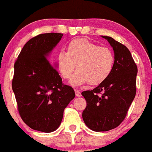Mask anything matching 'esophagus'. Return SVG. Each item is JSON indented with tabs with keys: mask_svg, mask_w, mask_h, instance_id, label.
Returning <instances> with one entry per match:
<instances>
[{
	"mask_svg": "<svg viewBox=\"0 0 152 152\" xmlns=\"http://www.w3.org/2000/svg\"><path fill=\"white\" fill-rule=\"evenodd\" d=\"M75 94H76V96H78V97H80V96H81V93H80V91H79V90H75Z\"/></svg>",
	"mask_w": 152,
	"mask_h": 152,
	"instance_id": "34e87169",
	"label": "esophagus"
}]
</instances>
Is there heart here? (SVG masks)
Wrapping results in <instances>:
<instances>
[{"mask_svg": "<svg viewBox=\"0 0 152 152\" xmlns=\"http://www.w3.org/2000/svg\"><path fill=\"white\" fill-rule=\"evenodd\" d=\"M57 69L65 80L72 77L70 83L78 86L89 83L96 86L104 83L110 76L114 66V56L109 48L100 47L86 39L71 41L67 52L62 50L58 53Z\"/></svg>", "mask_w": 152, "mask_h": 152, "instance_id": "1", "label": "heart"}]
</instances>
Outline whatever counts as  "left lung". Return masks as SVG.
<instances>
[{
	"mask_svg": "<svg viewBox=\"0 0 152 152\" xmlns=\"http://www.w3.org/2000/svg\"><path fill=\"white\" fill-rule=\"evenodd\" d=\"M101 36L114 52L113 71L94 90L82 92L86 101L83 119L90 129L97 132L116 128L124 120L136 94L137 72L128 48L111 37Z\"/></svg>",
	"mask_w": 152,
	"mask_h": 152,
	"instance_id": "obj_1",
	"label": "left lung"
}]
</instances>
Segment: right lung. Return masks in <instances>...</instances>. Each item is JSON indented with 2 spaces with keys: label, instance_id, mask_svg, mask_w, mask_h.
<instances>
[{
  "label": "right lung",
  "instance_id": "1",
  "mask_svg": "<svg viewBox=\"0 0 152 152\" xmlns=\"http://www.w3.org/2000/svg\"><path fill=\"white\" fill-rule=\"evenodd\" d=\"M62 35L45 33L31 39L15 63L12 90L19 114L31 129L45 133L59 127L65 108L75 97L48 59Z\"/></svg>",
  "mask_w": 152,
  "mask_h": 152
}]
</instances>
